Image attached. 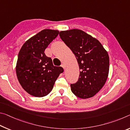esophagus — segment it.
<instances>
[{"label": "esophagus", "instance_id": "esophagus-1", "mask_svg": "<svg viewBox=\"0 0 130 130\" xmlns=\"http://www.w3.org/2000/svg\"><path fill=\"white\" fill-rule=\"evenodd\" d=\"M61 67H62L63 69H64V68H65V65H63V64H61Z\"/></svg>", "mask_w": 130, "mask_h": 130}]
</instances>
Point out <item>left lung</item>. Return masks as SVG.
Returning a JSON list of instances; mask_svg holds the SVG:
<instances>
[{
	"label": "left lung",
	"instance_id": "obj_1",
	"mask_svg": "<svg viewBox=\"0 0 130 130\" xmlns=\"http://www.w3.org/2000/svg\"><path fill=\"white\" fill-rule=\"evenodd\" d=\"M59 36L75 54L81 71L78 81L71 84L72 92L80 98L92 97L102 88L108 78V52L97 39L82 30L61 31Z\"/></svg>",
	"mask_w": 130,
	"mask_h": 130
}]
</instances>
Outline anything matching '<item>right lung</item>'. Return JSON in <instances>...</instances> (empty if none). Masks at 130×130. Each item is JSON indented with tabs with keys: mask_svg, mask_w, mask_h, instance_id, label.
Returning <instances> with one entry per match:
<instances>
[{
	"mask_svg": "<svg viewBox=\"0 0 130 130\" xmlns=\"http://www.w3.org/2000/svg\"><path fill=\"white\" fill-rule=\"evenodd\" d=\"M59 34L57 30L46 29L25 42L18 53L16 74L22 87L28 94L43 97L52 90L63 69L53 65L44 53L49 44Z\"/></svg>",
	"mask_w": 130,
	"mask_h": 130,
	"instance_id": "1",
	"label": "right lung"
}]
</instances>
